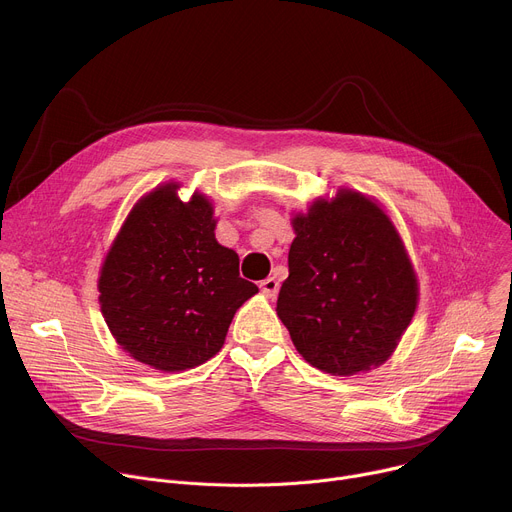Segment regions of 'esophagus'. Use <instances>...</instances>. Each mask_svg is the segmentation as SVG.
Masks as SVG:
<instances>
[{
	"instance_id": "1",
	"label": "esophagus",
	"mask_w": 512,
	"mask_h": 512,
	"mask_svg": "<svg viewBox=\"0 0 512 512\" xmlns=\"http://www.w3.org/2000/svg\"><path fill=\"white\" fill-rule=\"evenodd\" d=\"M261 291L267 296V298H275L279 294V281L275 277H267L261 281Z\"/></svg>"
}]
</instances>
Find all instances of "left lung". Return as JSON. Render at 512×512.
I'll list each match as a JSON object with an SVG mask.
<instances>
[{
	"instance_id": "8db88e82",
	"label": "left lung",
	"mask_w": 512,
	"mask_h": 512,
	"mask_svg": "<svg viewBox=\"0 0 512 512\" xmlns=\"http://www.w3.org/2000/svg\"><path fill=\"white\" fill-rule=\"evenodd\" d=\"M277 316L312 367L352 377L391 358L419 302L409 253L383 206L338 188L291 216Z\"/></svg>"
}]
</instances>
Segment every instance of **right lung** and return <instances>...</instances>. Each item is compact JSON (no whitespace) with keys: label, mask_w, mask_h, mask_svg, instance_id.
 Instances as JSON below:
<instances>
[{"label":"right lung","mask_w":512,"mask_h":512,"mask_svg":"<svg viewBox=\"0 0 512 512\" xmlns=\"http://www.w3.org/2000/svg\"><path fill=\"white\" fill-rule=\"evenodd\" d=\"M180 182L141 196L99 271L101 314L117 344L164 373L194 369L223 348L235 312L259 287L214 237L208 196L180 200Z\"/></svg>","instance_id":"right-lung-1"}]
</instances>
